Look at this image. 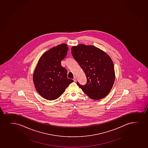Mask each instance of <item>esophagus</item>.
Here are the masks:
<instances>
[{"mask_svg": "<svg viewBox=\"0 0 148 148\" xmlns=\"http://www.w3.org/2000/svg\"><path fill=\"white\" fill-rule=\"evenodd\" d=\"M73 80H74V82H76L77 79L76 78V77H74Z\"/></svg>", "mask_w": 148, "mask_h": 148, "instance_id": "34e87169", "label": "esophagus"}]
</instances>
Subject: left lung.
Wrapping results in <instances>:
<instances>
[{"label":"left lung","instance_id":"8db88e82","mask_svg":"<svg viewBox=\"0 0 148 148\" xmlns=\"http://www.w3.org/2000/svg\"><path fill=\"white\" fill-rule=\"evenodd\" d=\"M72 54L85 73L87 83L77 85L92 99H100L110 92L115 80L114 65L106 52L93 45L72 47Z\"/></svg>","mask_w":148,"mask_h":148}]
</instances>
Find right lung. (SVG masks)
Segmentation results:
<instances>
[{
  "instance_id": "1",
  "label": "right lung",
  "mask_w": 148,
  "mask_h": 148,
  "mask_svg": "<svg viewBox=\"0 0 148 148\" xmlns=\"http://www.w3.org/2000/svg\"><path fill=\"white\" fill-rule=\"evenodd\" d=\"M68 50L66 44L59 45L45 52L38 60L34 73V83L37 92L45 99H58L73 82L67 78V71L61 64Z\"/></svg>"
}]
</instances>
